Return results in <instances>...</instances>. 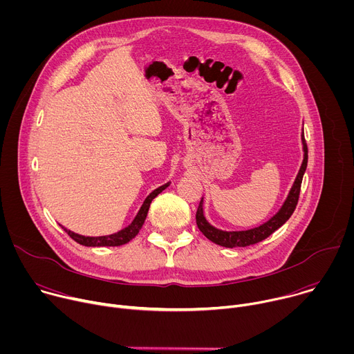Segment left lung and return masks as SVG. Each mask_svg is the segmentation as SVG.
<instances>
[{
    "label": "left lung",
    "instance_id": "obj_1",
    "mask_svg": "<svg viewBox=\"0 0 354 354\" xmlns=\"http://www.w3.org/2000/svg\"><path fill=\"white\" fill-rule=\"evenodd\" d=\"M302 144H304V161H302V165L299 168V172L295 178V182L290 190V194L287 197V200L284 201L283 207L280 209V212L273 216L268 223L252 228L248 231H221L214 228L213 225H210L205 216H203V198L200 200V205L197 207L196 212V224L198 227V230L203 232V235L206 238H209L212 242L225 246V248H238V246H249L258 243L263 239H266L269 235H272L276 230H279L294 213L295 206L298 203V197H299V190H301V182H302V176H304V172L307 169V162H308V147H307V141L302 136Z\"/></svg>",
    "mask_w": 354,
    "mask_h": 354
}]
</instances>
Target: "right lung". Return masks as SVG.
<instances>
[{"label": "right lung", "mask_w": 354, "mask_h": 354, "mask_svg": "<svg viewBox=\"0 0 354 354\" xmlns=\"http://www.w3.org/2000/svg\"><path fill=\"white\" fill-rule=\"evenodd\" d=\"M169 186V183H165L162 186H160L158 189H156L153 193H149V196H147V198L144 200V203L140 209V212L137 213L136 218L133 220V223L126 227L124 230L116 232V234H112V235H106V236H84V235H80V234H75L67 228H64V231L78 243L84 245V246H120V245H124L127 243L129 241H131L137 234L138 231L141 230L144 221H145V217H147V213H148V209H149V205L151 201H153V198H156L164 189H167Z\"/></svg>", "instance_id": "obj_1"}]
</instances>
